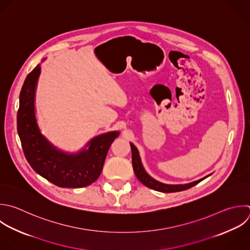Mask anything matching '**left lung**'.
<instances>
[{
  "label": "left lung",
  "mask_w": 250,
  "mask_h": 250,
  "mask_svg": "<svg viewBox=\"0 0 250 250\" xmlns=\"http://www.w3.org/2000/svg\"><path fill=\"white\" fill-rule=\"evenodd\" d=\"M131 145V149H132V163H133V169L135 172V175L137 176V178L139 179V181L141 183H143L145 186H146L149 188L155 189L157 191H161V192H176V191H182L185 189H188L195 185H197L199 182H201L203 179H200L198 181L189 183V184H186V185H166V184H162L156 180H154L153 178H151L144 169L142 162H141V158L138 152L137 147L133 145Z\"/></svg>",
  "instance_id": "8db88e82"
}]
</instances>
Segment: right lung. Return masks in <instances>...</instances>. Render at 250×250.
Here are the masks:
<instances>
[{"instance_id":"right-lung-1","label":"right lung","mask_w":250,"mask_h":250,"mask_svg":"<svg viewBox=\"0 0 250 250\" xmlns=\"http://www.w3.org/2000/svg\"><path fill=\"white\" fill-rule=\"evenodd\" d=\"M41 67L37 65L25 78L20 96L18 132L30 166L42 177L61 188H83L101 175L108 149L119 132H110L89 142L88 149L66 154L53 146L40 133L34 98Z\"/></svg>"}]
</instances>
